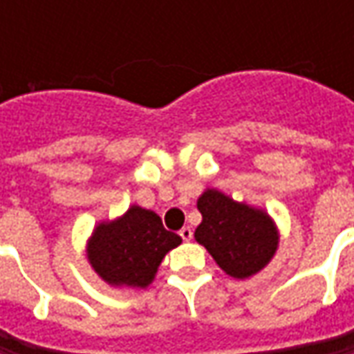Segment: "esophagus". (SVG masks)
Listing matches in <instances>:
<instances>
[{
    "mask_svg": "<svg viewBox=\"0 0 354 354\" xmlns=\"http://www.w3.org/2000/svg\"><path fill=\"white\" fill-rule=\"evenodd\" d=\"M179 236L183 238L185 242H189V240L193 238V230H191L189 226H185V228H181V230H179Z\"/></svg>",
    "mask_w": 354,
    "mask_h": 354,
    "instance_id": "obj_1",
    "label": "esophagus"
}]
</instances>
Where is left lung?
<instances>
[{
  "instance_id": "obj_1",
  "label": "left lung",
  "mask_w": 354,
  "mask_h": 354,
  "mask_svg": "<svg viewBox=\"0 0 354 354\" xmlns=\"http://www.w3.org/2000/svg\"><path fill=\"white\" fill-rule=\"evenodd\" d=\"M197 209L203 221L195 240L230 278H252L276 256L279 230L264 209L238 203L212 187L197 198Z\"/></svg>"
}]
</instances>
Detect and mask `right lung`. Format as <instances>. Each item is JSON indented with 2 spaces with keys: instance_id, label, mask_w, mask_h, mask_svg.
<instances>
[{
  "instance_id": "add662e5",
  "label": "right lung",
  "mask_w": 354,
  "mask_h": 354,
  "mask_svg": "<svg viewBox=\"0 0 354 354\" xmlns=\"http://www.w3.org/2000/svg\"><path fill=\"white\" fill-rule=\"evenodd\" d=\"M179 244L181 236L165 230L157 212L131 205L124 214L94 226L86 260L108 286L145 290L165 254Z\"/></svg>"
}]
</instances>
